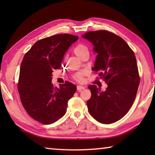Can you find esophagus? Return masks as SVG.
Returning a JSON list of instances; mask_svg holds the SVG:
<instances>
[{
  "instance_id": "obj_1",
  "label": "esophagus",
  "mask_w": 155,
  "mask_h": 155,
  "mask_svg": "<svg viewBox=\"0 0 155 155\" xmlns=\"http://www.w3.org/2000/svg\"><path fill=\"white\" fill-rule=\"evenodd\" d=\"M84 89H85V87H84V86H81V85H78L77 86V90L78 91H81V90H84Z\"/></svg>"
}]
</instances>
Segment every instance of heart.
<instances>
[{
    "instance_id": "1",
    "label": "heart",
    "mask_w": 155,
    "mask_h": 155,
    "mask_svg": "<svg viewBox=\"0 0 155 155\" xmlns=\"http://www.w3.org/2000/svg\"><path fill=\"white\" fill-rule=\"evenodd\" d=\"M86 51H88L87 47L85 45H83V44H77V45L74 48H73V52H74L76 56L79 57V58L83 54V52ZM85 72L78 73V74L74 77V79L76 81H77L78 82L82 83V82H83L84 80H85V78H84V77H85Z\"/></svg>"
}]
</instances>
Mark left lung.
Listing matches in <instances>:
<instances>
[{"instance_id":"8db88e82","label":"left lung","mask_w":155,"mask_h":155,"mask_svg":"<svg viewBox=\"0 0 155 155\" xmlns=\"http://www.w3.org/2000/svg\"><path fill=\"white\" fill-rule=\"evenodd\" d=\"M98 53L92 70L107 84L104 91L90 85L89 112L102 124H111L129 111L140 85V74L134 52L120 36L106 30L89 31L82 35Z\"/></svg>"}]
</instances>
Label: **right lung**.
<instances>
[{
	"label": "right lung",
	"mask_w": 155,
	"mask_h": 155,
	"mask_svg": "<svg viewBox=\"0 0 155 155\" xmlns=\"http://www.w3.org/2000/svg\"><path fill=\"white\" fill-rule=\"evenodd\" d=\"M78 38L61 33L41 39L21 63L18 83L21 103L27 114L41 124H52L64 116L68 102L77 90V86L68 81L59 88L51 81L53 70L61 68L65 52Z\"/></svg>",
	"instance_id": "obj_1"
}]
</instances>
